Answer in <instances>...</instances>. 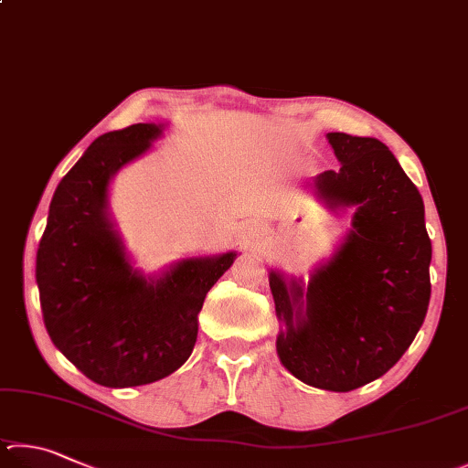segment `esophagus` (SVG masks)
I'll return each mask as SVG.
<instances>
[{"mask_svg": "<svg viewBox=\"0 0 468 468\" xmlns=\"http://www.w3.org/2000/svg\"><path fill=\"white\" fill-rule=\"evenodd\" d=\"M247 239H249V244L252 249H257L261 240H263V229H261L257 224L255 226H249L247 228Z\"/></svg>", "mask_w": 468, "mask_h": 468, "instance_id": "34e87169", "label": "esophagus"}]
</instances>
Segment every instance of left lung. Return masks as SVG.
I'll return each instance as SVG.
<instances>
[{
	"mask_svg": "<svg viewBox=\"0 0 468 468\" xmlns=\"http://www.w3.org/2000/svg\"><path fill=\"white\" fill-rule=\"evenodd\" d=\"M341 166L314 176L318 201L354 209L351 228L308 283L269 271L277 356L308 387L349 392L395 366L430 306L431 240L423 199L376 137L326 133Z\"/></svg>",
	"mask_w": 468,
	"mask_h": 468,
	"instance_id": "obj_1",
	"label": "left lung"
}]
</instances>
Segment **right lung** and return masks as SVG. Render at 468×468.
<instances>
[{
	"label": "right lung",
	"mask_w": 468,
	"mask_h": 468,
	"mask_svg": "<svg viewBox=\"0 0 468 468\" xmlns=\"http://www.w3.org/2000/svg\"><path fill=\"white\" fill-rule=\"evenodd\" d=\"M162 133L164 125L137 122L94 139L57 185L37 252L48 337L81 374L109 388L162 380L186 362L203 300L236 259V250L188 257L160 275L131 263L109 186Z\"/></svg>",
	"instance_id": "obj_1"
}]
</instances>
